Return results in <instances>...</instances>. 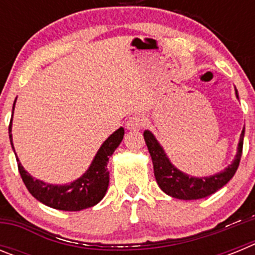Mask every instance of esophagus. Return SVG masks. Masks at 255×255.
<instances>
[{
  "instance_id": "obj_1",
  "label": "esophagus",
  "mask_w": 255,
  "mask_h": 255,
  "mask_svg": "<svg viewBox=\"0 0 255 255\" xmlns=\"http://www.w3.org/2000/svg\"><path fill=\"white\" fill-rule=\"evenodd\" d=\"M145 123H147V120H145L143 116H140V115H135V116H131L129 120H128L126 126H128V129L129 130H139L145 126Z\"/></svg>"
}]
</instances>
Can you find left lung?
Returning a JSON list of instances; mask_svg holds the SVG:
<instances>
[{
  "label": "left lung",
  "mask_w": 255,
  "mask_h": 255,
  "mask_svg": "<svg viewBox=\"0 0 255 255\" xmlns=\"http://www.w3.org/2000/svg\"><path fill=\"white\" fill-rule=\"evenodd\" d=\"M236 96H238V92H236ZM244 132L245 130L243 129L242 135H240V141H239L238 153H236V157L233 163L213 176L191 177L177 170L171 163L152 132L145 130L144 131V140H145L150 157H152L157 184L167 195L182 200L202 199V198L213 194L217 190H220L222 186L226 185L235 175L239 163H240V158H242Z\"/></svg>",
  "instance_id": "1"
}]
</instances>
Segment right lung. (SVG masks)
<instances>
[{
  "instance_id": "obj_1",
  "label": "right lung",
  "mask_w": 255,
  "mask_h": 255,
  "mask_svg": "<svg viewBox=\"0 0 255 255\" xmlns=\"http://www.w3.org/2000/svg\"><path fill=\"white\" fill-rule=\"evenodd\" d=\"M15 106V103H13ZM13 114V108H12ZM11 123L8 125V134H10V141L12 145V135H11ZM124 138V129H117L111 136H108L107 140L102 144V147L97 152L91 167L88 168L87 172L82 177H79L69 185H49L46 182L35 180L24 170L21 163L17 161V168H19L20 176L25 184L26 189L37 200L42 202L51 208L60 209V211L76 212L82 209L89 208L100 203L102 198L105 197L106 191L110 182V172L107 170V162L110 155L115 152L121 140ZM13 149V145H12ZM16 155V153H15Z\"/></svg>"
}]
</instances>
